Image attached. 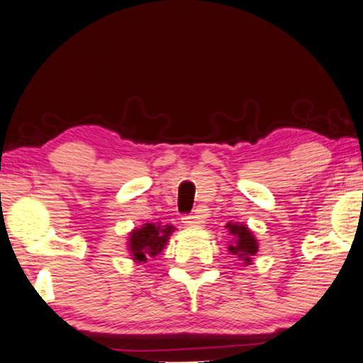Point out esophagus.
<instances>
[{
	"label": "esophagus",
	"instance_id": "esophagus-1",
	"mask_svg": "<svg viewBox=\"0 0 363 363\" xmlns=\"http://www.w3.org/2000/svg\"><path fill=\"white\" fill-rule=\"evenodd\" d=\"M182 223L186 227H197L202 223V216L199 213H191V216H184L182 217Z\"/></svg>",
	"mask_w": 363,
	"mask_h": 363
}]
</instances>
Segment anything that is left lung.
I'll return each mask as SVG.
<instances>
[{
	"label": "left lung",
	"instance_id": "1",
	"mask_svg": "<svg viewBox=\"0 0 363 363\" xmlns=\"http://www.w3.org/2000/svg\"><path fill=\"white\" fill-rule=\"evenodd\" d=\"M225 227L233 237V242L228 245V252L235 258L242 259L243 264L252 263V257H255L258 252V242L252 230L247 225H243V223L228 222Z\"/></svg>",
	"mask_w": 363,
	"mask_h": 363
}]
</instances>
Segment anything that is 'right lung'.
Instances as JSON below:
<instances>
[{
    "instance_id": "1",
    "label": "right lung",
    "mask_w": 363,
    "mask_h": 363,
    "mask_svg": "<svg viewBox=\"0 0 363 363\" xmlns=\"http://www.w3.org/2000/svg\"><path fill=\"white\" fill-rule=\"evenodd\" d=\"M176 228L161 223H145L140 228H135L130 233L128 250L136 263H145L147 257H156L164 250L167 240Z\"/></svg>"
}]
</instances>
